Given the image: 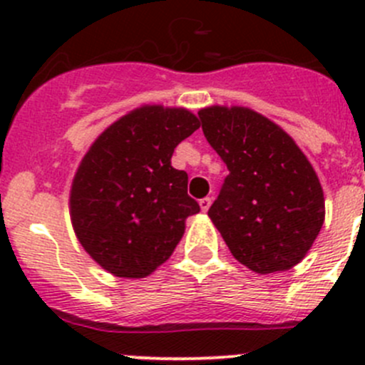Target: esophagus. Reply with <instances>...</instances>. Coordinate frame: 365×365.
Instances as JSON below:
<instances>
[{
	"label": "esophagus",
	"instance_id": "esophagus-1",
	"mask_svg": "<svg viewBox=\"0 0 365 365\" xmlns=\"http://www.w3.org/2000/svg\"><path fill=\"white\" fill-rule=\"evenodd\" d=\"M210 205H212V197H203V200H200V206L203 212H208Z\"/></svg>",
	"mask_w": 365,
	"mask_h": 365
}]
</instances>
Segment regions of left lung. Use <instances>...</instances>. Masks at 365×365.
<instances>
[{"label":"left lung","mask_w":365,"mask_h":365,"mask_svg":"<svg viewBox=\"0 0 365 365\" xmlns=\"http://www.w3.org/2000/svg\"><path fill=\"white\" fill-rule=\"evenodd\" d=\"M206 141L227 165L208 215L231 254L256 274L295 267L325 220L311 162L279 125L247 108L201 109Z\"/></svg>","instance_id":"1"}]
</instances>
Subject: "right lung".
I'll return each mask as SVG.
<instances>
[{
  "mask_svg": "<svg viewBox=\"0 0 365 365\" xmlns=\"http://www.w3.org/2000/svg\"><path fill=\"white\" fill-rule=\"evenodd\" d=\"M200 128L182 108L143 106L109 125L91 145L70 190V219L84 251L116 277L141 279L169 259L200 212L176 146Z\"/></svg>",
  "mask_w": 365,
  "mask_h": 365,
  "instance_id": "obj_1",
  "label": "right lung"
}]
</instances>
